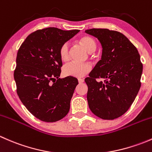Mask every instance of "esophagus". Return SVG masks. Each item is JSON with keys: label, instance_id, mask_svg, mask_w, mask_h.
<instances>
[{"label": "esophagus", "instance_id": "34e87169", "mask_svg": "<svg viewBox=\"0 0 152 152\" xmlns=\"http://www.w3.org/2000/svg\"><path fill=\"white\" fill-rule=\"evenodd\" d=\"M78 81H79V84H82V83H83L84 82H85V80H84L83 79H78Z\"/></svg>", "mask_w": 152, "mask_h": 152}]
</instances>
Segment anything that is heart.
I'll use <instances>...</instances> for the list:
<instances>
[{
    "label": "heart",
    "mask_w": 152,
    "mask_h": 152,
    "mask_svg": "<svg viewBox=\"0 0 152 152\" xmlns=\"http://www.w3.org/2000/svg\"><path fill=\"white\" fill-rule=\"evenodd\" d=\"M81 43L84 45L90 53H93L96 50L97 45L93 37L89 36H84L79 39ZM59 57L62 62H66L69 58V44L65 42L61 45L59 48ZM91 70V66L88 64H81L77 62H69L62 68V73L65 76L80 78L85 76Z\"/></svg>",
    "instance_id": "obj_1"
}]
</instances>
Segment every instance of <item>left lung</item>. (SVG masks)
<instances>
[{"label":"left lung","mask_w":152,"mask_h":152,"mask_svg":"<svg viewBox=\"0 0 152 152\" xmlns=\"http://www.w3.org/2000/svg\"><path fill=\"white\" fill-rule=\"evenodd\" d=\"M102 46V59L85 79L87 99L92 113L104 120H113L129 109L140 88L142 64L136 47L116 31L91 28ZM97 78L104 82H97Z\"/></svg>","instance_id":"obj_1"}]
</instances>
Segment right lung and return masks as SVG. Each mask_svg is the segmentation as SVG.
<instances>
[{
	"label": "right lung",
	"mask_w": 152,
	"mask_h": 152,
	"mask_svg": "<svg viewBox=\"0 0 152 152\" xmlns=\"http://www.w3.org/2000/svg\"><path fill=\"white\" fill-rule=\"evenodd\" d=\"M79 30L54 27L30 34L18 51L14 78L17 93L27 110L37 118L56 122L68 113L77 79H60L62 62L59 48Z\"/></svg>",
	"instance_id": "add662e5"
}]
</instances>
